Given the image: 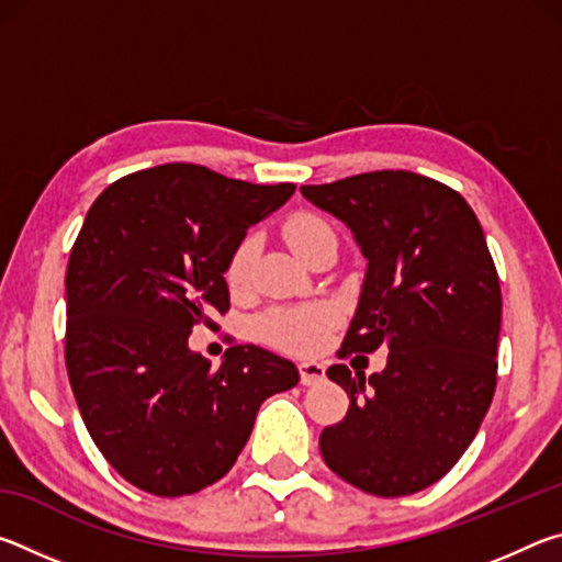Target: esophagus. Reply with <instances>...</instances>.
Here are the masks:
<instances>
[{
    "instance_id": "obj_1",
    "label": "esophagus",
    "mask_w": 562,
    "mask_h": 562,
    "mask_svg": "<svg viewBox=\"0 0 562 562\" xmlns=\"http://www.w3.org/2000/svg\"><path fill=\"white\" fill-rule=\"evenodd\" d=\"M297 369H300V382L304 386H312L325 379V364H319V361H302Z\"/></svg>"
}]
</instances>
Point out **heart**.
<instances>
[{"label": "heart", "mask_w": 562, "mask_h": 562, "mask_svg": "<svg viewBox=\"0 0 562 562\" xmlns=\"http://www.w3.org/2000/svg\"><path fill=\"white\" fill-rule=\"evenodd\" d=\"M325 235H335L331 227L315 213H294L284 223V237L292 250L304 258L312 245ZM255 258V240L245 237L237 243L225 265V282L231 290H243L250 280V268ZM335 310L329 304H304V307L272 310L258 319V337L270 347L290 351V355H315L327 345L329 331L335 327Z\"/></svg>", "instance_id": "obj_1"}]
</instances>
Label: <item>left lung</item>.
I'll return each instance as SVG.
<instances>
[{
    "label": "left lung",
    "instance_id": "8db88e82",
    "mask_svg": "<svg viewBox=\"0 0 562 562\" xmlns=\"http://www.w3.org/2000/svg\"><path fill=\"white\" fill-rule=\"evenodd\" d=\"M300 190L349 225L369 260L339 357L389 349L369 379L327 369L349 412L322 431V459L372 496H412L453 469L496 392L503 300L486 237L459 190L412 170Z\"/></svg>",
    "mask_w": 562,
    "mask_h": 562
}]
</instances>
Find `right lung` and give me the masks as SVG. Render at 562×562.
Masks as SVG:
<instances>
[{"label":"right lung","instance_id":"right-lung-1","mask_svg":"<svg viewBox=\"0 0 562 562\" xmlns=\"http://www.w3.org/2000/svg\"><path fill=\"white\" fill-rule=\"evenodd\" d=\"M195 164L119 178L93 201L66 268V372L113 469L154 496L213 486L265 398L300 382L292 361L231 345L217 369L188 337L231 310L225 265L247 227L290 201Z\"/></svg>","mask_w":562,"mask_h":562}]
</instances>
